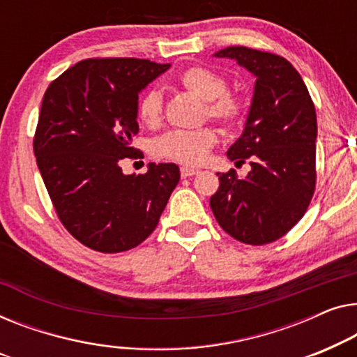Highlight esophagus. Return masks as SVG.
Masks as SVG:
<instances>
[{
	"label": "esophagus",
	"mask_w": 357,
	"mask_h": 357,
	"mask_svg": "<svg viewBox=\"0 0 357 357\" xmlns=\"http://www.w3.org/2000/svg\"><path fill=\"white\" fill-rule=\"evenodd\" d=\"M195 174H199V169L189 168V167H183V168H181V176H183V178L195 176Z\"/></svg>",
	"instance_id": "esophagus-1"
}]
</instances>
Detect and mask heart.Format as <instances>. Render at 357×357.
I'll list each match as a JSON object with an SVG mask.
<instances>
[{
	"mask_svg": "<svg viewBox=\"0 0 357 357\" xmlns=\"http://www.w3.org/2000/svg\"><path fill=\"white\" fill-rule=\"evenodd\" d=\"M181 87L205 102V116L217 119L227 128H238L248 118V102L228 92V82L222 74L204 66H192L179 74ZM139 119L150 128L158 126L163 116V97L150 89L139 98ZM218 142L217 130L210 126L183 130L174 129L160 135L153 142V153L160 158L174 160L183 165H200Z\"/></svg>",
	"mask_w": 357,
	"mask_h": 357,
	"instance_id": "1",
	"label": "heart"
}]
</instances>
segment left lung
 <instances>
[{
  "label": "left lung",
  "instance_id": "left-lung-1",
  "mask_svg": "<svg viewBox=\"0 0 357 357\" xmlns=\"http://www.w3.org/2000/svg\"><path fill=\"white\" fill-rule=\"evenodd\" d=\"M231 58L257 80L244 132L228 149L236 165L248 162L244 179L234 169L217 173L220 188L210 207L229 236L250 245L280 239L304 217L315 190L317 116L303 77L288 59L245 47L215 53Z\"/></svg>",
  "mask_w": 357,
  "mask_h": 357
}]
</instances>
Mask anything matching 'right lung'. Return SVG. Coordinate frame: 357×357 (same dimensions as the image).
<instances>
[{
  "label": "right lung",
  "mask_w": 357,
  "mask_h": 357,
  "mask_svg": "<svg viewBox=\"0 0 357 357\" xmlns=\"http://www.w3.org/2000/svg\"><path fill=\"white\" fill-rule=\"evenodd\" d=\"M169 64L137 58H89L48 85L33 153L63 227L105 254L139 245L157 228L179 183L174 163H150L124 174L119 162L137 158L139 92ZM142 153V152H140Z\"/></svg>",
  "instance_id": "right-lung-1"
}]
</instances>
